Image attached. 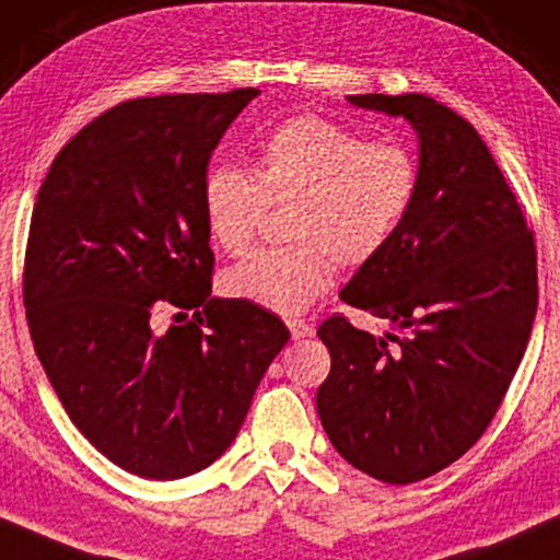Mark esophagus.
<instances>
[{"instance_id": "34e87169", "label": "esophagus", "mask_w": 560, "mask_h": 560, "mask_svg": "<svg viewBox=\"0 0 560 560\" xmlns=\"http://www.w3.org/2000/svg\"><path fill=\"white\" fill-rule=\"evenodd\" d=\"M289 324V331H291V337L294 339H304V337H312L314 334V327L312 324H306V322H287Z\"/></svg>"}]
</instances>
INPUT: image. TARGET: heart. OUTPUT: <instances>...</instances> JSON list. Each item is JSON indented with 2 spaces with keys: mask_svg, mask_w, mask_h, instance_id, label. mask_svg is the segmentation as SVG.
<instances>
[{
  "mask_svg": "<svg viewBox=\"0 0 560 560\" xmlns=\"http://www.w3.org/2000/svg\"><path fill=\"white\" fill-rule=\"evenodd\" d=\"M420 161L316 115L279 122L256 145L254 173L213 165L200 183L208 238L229 256L254 244L269 206H289L296 244L261 248L223 273L229 296L304 314L334 281V258L360 266L385 252L420 194Z\"/></svg>",
  "mask_w": 560,
  "mask_h": 560,
  "instance_id": "1",
  "label": "heart"
}]
</instances>
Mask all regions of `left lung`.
I'll use <instances>...</instances> for the list:
<instances>
[{"instance_id":"obj_1","label":"left lung","mask_w":560,"mask_h":560,"mask_svg":"<svg viewBox=\"0 0 560 560\" xmlns=\"http://www.w3.org/2000/svg\"><path fill=\"white\" fill-rule=\"evenodd\" d=\"M347 100L412 125L422 180L397 236L339 294L397 334L322 322L331 370L316 412L349 465L407 486L465 455L503 402L536 319V244L465 118L417 93Z\"/></svg>"}]
</instances>
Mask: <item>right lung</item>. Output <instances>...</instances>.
Returning a JSON list of instances; mask_svg holds the SVG:
<instances>
[{
  "instance_id": "1",
  "label": "right lung",
  "mask_w": 560,
  "mask_h": 560,
  "mask_svg": "<svg viewBox=\"0 0 560 560\" xmlns=\"http://www.w3.org/2000/svg\"><path fill=\"white\" fill-rule=\"evenodd\" d=\"M256 95L115 105L57 153L32 211L35 352L74 428L140 478L178 480L219 460L289 341L277 314L211 296L200 183ZM163 307L176 324L155 332Z\"/></svg>"
}]
</instances>
